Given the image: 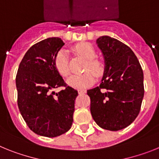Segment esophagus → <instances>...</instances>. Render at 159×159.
Masks as SVG:
<instances>
[{"mask_svg": "<svg viewBox=\"0 0 159 159\" xmlns=\"http://www.w3.org/2000/svg\"><path fill=\"white\" fill-rule=\"evenodd\" d=\"M86 93V90H85V89H78V93H79V94H84V93Z\"/></svg>", "mask_w": 159, "mask_h": 159, "instance_id": "esophagus-1", "label": "esophagus"}]
</instances>
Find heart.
<instances>
[{
	"mask_svg": "<svg viewBox=\"0 0 159 159\" xmlns=\"http://www.w3.org/2000/svg\"><path fill=\"white\" fill-rule=\"evenodd\" d=\"M76 53L87 59L85 64L84 73L71 75L67 79V84L76 89H82L92 85L95 81V77L100 78L104 73V66L100 61L94 58L96 56L93 46L88 43H80L74 47ZM54 66L59 74L63 77L70 74L68 53L61 49L57 53L54 58Z\"/></svg>",
	"mask_w": 159,
	"mask_h": 159,
	"instance_id": "obj_1",
	"label": "heart"
}]
</instances>
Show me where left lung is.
Listing matches in <instances>:
<instances>
[{"mask_svg":"<svg viewBox=\"0 0 159 159\" xmlns=\"http://www.w3.org/2000/svg\"><path fill=\"white\" fill-rule=\"evenodd\" d=\"M105 60L99 86L87 90L90 112L101 128L111 131L127 127L137 118L144 96L143 71L129 46L102 36L96 41Z\"/></svg>","mask_w":159,"mask_h":159,"instance_id":"obj_1","label":"left lung"}]
</instances>
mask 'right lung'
Masks as SVG:
<instances>
[{
    "label": "right lung",
    "mask_w": 159,
    "mask_h": 159,
    "mask_svg": "<svg viewBox=\"0 0 159 159\" xmlns=\"http://www.w3.org/2000/svg\"><path fill=\"white\" fill-rule=\"evenodd\" d=\"M65 45L49 38L30 47L16 76L17 105L26 124L34 133L54 138L71 128L78 91L67 86L54 66L55 56ZM64 86L58 93L53 89Z\"/></svg>",
    "instance_id": "obj_1"
}]
</instances>
